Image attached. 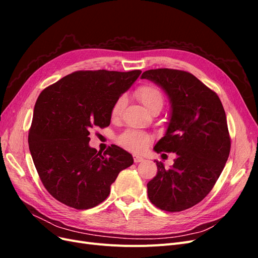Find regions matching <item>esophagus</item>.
<instances>
[{
    "label": "esophagus",
    "mask_w": 258,
    "mask_h": 258,
    "mask_svg": "<svg viewBox=\"0 0 258 258\" xmlns=\"http://www.w3.org/2000/svg\"><path fill=\"white\" fill-rule=\"evenodd\" d=\"M134 160H135V162H136V163H138V162H141V161H143V160H144V158H143V157H141V156H137V155H135V156H134Z\"/></svg>",
    "instance_id": "34e87169"
}]
</instances>
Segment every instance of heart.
Here are the masks:
<instances>
[{
  "instance_id": "heart-1",
  "label": "heart",
  "mask_w": 258,
  "mask_h": 258,
  "mask_svg": "<svg viewBox=\"0 0 258 258\" xmlns=\"http://www.w3.org/2000/svg\"><path fill=\"white\" fill-rule=\"evenodd\" d=\"M136 96L148 111H151L154 106L163 105L162 92L155 86L143 85L136 90ZM124 105V97H119L113 104L111 115L113 118L118 117ZM152 137L142 131L128 130L118 137V143L128 151L139 153L142 152L147 144L151 142Z\"/></svg>"
}]
</instances>
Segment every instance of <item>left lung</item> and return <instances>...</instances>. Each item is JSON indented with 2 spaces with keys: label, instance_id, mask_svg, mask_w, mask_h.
I'll use <instances>...</instances> for the list:
<instances>
[{
  "label": "left lung",
  "instance_id": "8db88e82",
  "mask_svg": "<svg viewBox=\"0 0 258 258\" xmlns=\"http://www.w3.org/2000/svg\"><path fill=\"white\" fill-rule=\"evenodd\" d=\"M141 77L159 85L171 103L166 135L154 150L176 154L170 169L156 161L148 198L160 210L179 212L199 204L222 173L230 152L226 114L216 93L188 72L156 69Z\"/></svg>",
  "mask_w": 258,
  "mask_h": 258
}]
</instances>
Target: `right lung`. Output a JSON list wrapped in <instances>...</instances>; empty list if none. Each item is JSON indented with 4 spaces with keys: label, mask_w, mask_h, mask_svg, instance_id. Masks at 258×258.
<instances>
[{
    "label": "right lung",
    "mask_w": 258,
    "mask_h": 258,
    "mask_svg": "<svg viewBox=\"0 0 258 258\" xmlns=\"http://www.w3.org/2000/svg\"><path fill=\"white\" fill-rule=\"evenodd\" d=\"M142 71H77L45 88L34 106L29 148L44 187L68 207L103 202L121 170L134 163L117 145L102 154L89 146L90 130L110 126L115 101Z\"/></svg>",
    "instance_id": "1"
}]
</instances>
